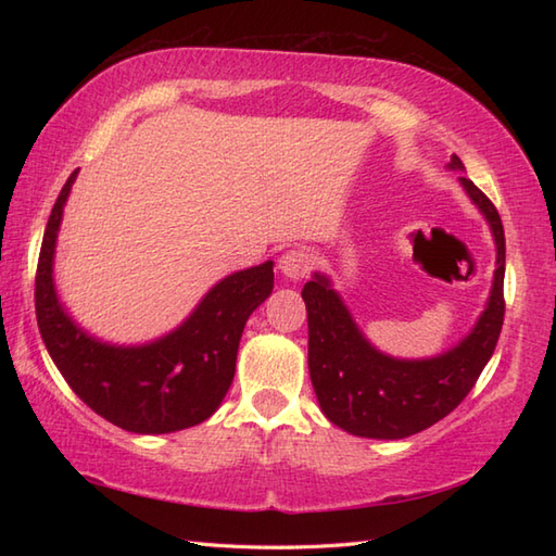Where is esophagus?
<instances>
[{
	"instance_id": "1",
	"label": "esophagus",
	"mask_w": 556,
	"mask_h": 556,
	"mask_svg": "<svg viewBox=\"0 0 556 556\" xmlns=\"http://www.w3.org/2000/svg\"><path fill=\"white\" fill-rule=\"evenodd\" d=\"M311 267H313V253L308 248H291V251H287L279 257L281 275L293 281H299L308 275Z\"/></svg>"
}]
</instances>
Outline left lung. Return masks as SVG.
Instances as JSON below:
<instances>
[{
    "instance_id": "left-lung-1",
    "label": "left lung",
    "mask_w": 556,
    "mask_h": 556,
    "mask_svg": "<svg viewBox=\"0 0 556 556\" xmlns=\"http://www.w3.org/2000/svg\"><path fill=\"white\" fill-rule=\"evenodd\" d=\"M448 169L464 172L456 155ZM468 198L490 222L497 269L485 311L466 339L442 356L401 361L370 346L325 275H313L301 296L308 311V370L325 416L341 430L370 440H404L448 416L476 387L504 325V227L480 188L458 176Z\"/></svg>"
}]
</instances>
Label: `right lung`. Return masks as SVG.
<instances>
[{"label":"right lung","instance_id":"right-lung-1","mask_svg":"<svg viewBox=\"0 0 556 556\" xmlns=\"http://www.w3.org/2000/svg\"><path fill=\"white\" fill-rule=\"evenodd\" d=\"M76 174L47 219L35 275V315L45 346L83 404L116 428L138 434L193 428L229 392L245 320L275 287L271 260L224 277L167 337L143 346L104 344L71 320L52 279L59 224Z\"/></svg>","mask_w":556,"mask_h":556}]
</instances>
